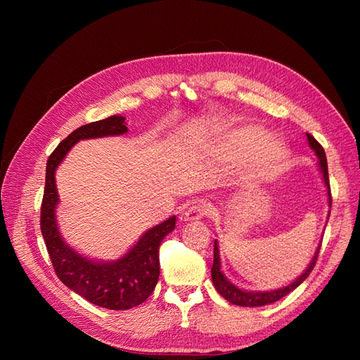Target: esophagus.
<instances>
[{"label":"esophagus","mask_w":360,"mask_h":360,"mask_svg":"<svg viewBox=\"0 0 360 360\" xmlns=\"http://www.w3.org/2000/svg\"><path fill=\"white\" fill-rule=\"evenodd\" d=\"M205 210L207 209L204 202H193L189 209L184 212V221H189V222L200 221L201 217H204Z\"/></svg>","instance_id":"esophagus-1"}]
</instances>
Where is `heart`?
<instances>
[{"label": "heart", "mask_w": 360, "mask_h": 360, "mask_svg": "<svg viewBox=\"0 0 360 360\" xmlns=\"http://www.w3.org/2000/svg\"><path fill=\"white\" fill-rule=\"evenodd\" d=\"M212 151L222 162L243 159V177L249 183L276 177L288 160L284 141L266 135L258 124H237L221 130L213 139Z\"/></svg>", "instance_id": "1"}]
</instances>
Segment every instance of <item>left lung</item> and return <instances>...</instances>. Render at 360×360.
Returning a JSON list of instances; mask_svg holds the SVG:
<instances>
[{
  "label": "left lung",
  "instance_id": "obj_1",
  "mask_svg": "<svg viewBox=\"0 0 360 360\" xmlns=\"http://www.w3.org/2000/svg\"><path fill=\"white\" fill-rule=\"evenodd\" d=\"M307 136H308L309 147L314 150V153L317 155L320 171L323 174V181L326 184V188H328L329 207H332V195H330L329 172H328V159H326L324 148L321 147V144L312 135L307 134ZM328 219H329V216H328ZM320 248H321V245H319L317 250H315V255L311 259L309 266L304 269L303 274L299 278H296V281H292L291 284L282 287V288H278V290H271V291H246V290H242V288L236 287L234 284H231V282L228 281L225 278V275L222 274V270H221V258H219V248H217V240H214V258H213V266H212L213 285H214L217 292H219L224 299H226L228 302L233 303V304H238V307L257 308V307H264V304L275 303L279 299L287 296V294L291 292L292 290H296L302 284V282L309 276V274L312 271L315 263H317V257H319V252H320Z\"/></svg>",
  "mask_w": 360,
  "mask_h": 360
}]
</instances>
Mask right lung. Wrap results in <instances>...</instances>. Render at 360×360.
I'll list each match as a JSON object with an SVG mask.
<instances>
[{
  "mask_svg": "<svg viewBox=\"0 0 360 360\" xmlns=\"http://www.w3.org/2000/svg\"><path fill=\"white\" fill-rule=\"evenodd\" d=\"M124 120L122 115H111L78 127L61 141L46 163V183L40 212L41 236L60 281L93 304L114 311L138 307L153 292L159 279V246L176 228V216L150 228L120 259H90L76 252L60 234L56 216L60 200L56 169L78 141L126 134Z\"/></svg>",
  "mask_w": 360,
  "mask_h": 360,
  "instance_id": "right-lung-1",
  "label": "right lung"
}]
</instances>
